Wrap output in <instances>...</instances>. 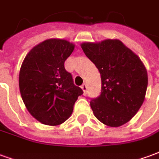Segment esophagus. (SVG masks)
I'll return each instance as SVG.
<instances>
[{"label": "esophagus", "instance_id": "34e87169", "mask_svg": "<svg viewBox=\"0 0 159 159\" xmlns=\"http://www.w3.org/2000/svg\"><path fill=\"white\" fill-rule=\"evenodd\" d=\"M81 88H82V89L83 90V92H84V93H86V91H87V84H86V83H84V84H83Z\"/></svg>", "mask_w": 159, "mask_h": 159}]
</instances>
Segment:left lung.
<instances>
[{"label":"left lung","instance_id":"8db88e82","mask_svg":"<svg viewBox=\"0 0 159 159\" xmlns=\"http://www.w3.org/2000/svg\"><path fill=\"white\" fill-rule=\"evenodd\" d=\"M83 52L101 76V93L92 99L94 116L110 127L128 123L143 104L148 77L140 58L119 40L84 42Z\"/></svg>","mask_w":159,"mask_h":159}]
</instances>
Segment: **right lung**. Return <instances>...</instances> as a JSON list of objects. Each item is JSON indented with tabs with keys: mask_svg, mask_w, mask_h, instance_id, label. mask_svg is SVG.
Instances as JSON below:
<instances>
[{
	"mask_svg": "<svg viewBox=\"0 0 159 159\" xmlns=\"http://www.w3.org/2000/svg\"><path fill=\"white\" fill-rule=\"evenodd\" d=\"M74 48L66 40H46L23 61L19 79L21 97L30 113L43 124L55 126L66 121L83 93L64 65Z\"/></svg>",
	"mask_w": 159,
	"mask_h": 159,
	"instance_id": "1",
	"label": "right lung"
}]
</instances>
